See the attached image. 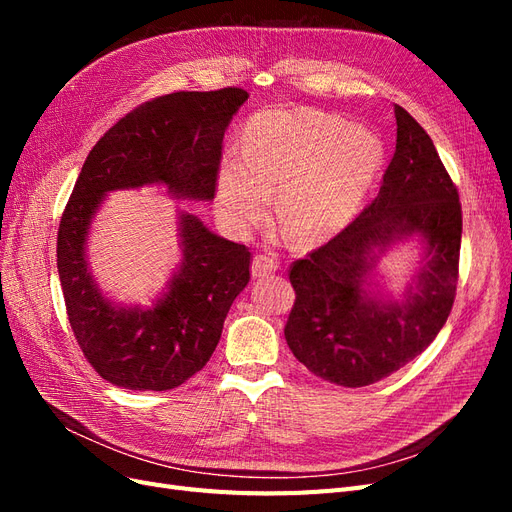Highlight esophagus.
<instances>
[{
    "label": "esophagus",
    "instance_id": "obj_1",
    "mask_svg": "<svg viewBox=\"0 0 512 512\" xmlns=\"http://www.w3.org/2000/svg\"><path fill=\"white\" fill-rule=\"evenodd\" d=\"M277 271V258L273 254H258L252 260V275L254 277H269Z\"/></svg>",
    "mask_w": 512,
    "mask_h": 512
}]
</instances>
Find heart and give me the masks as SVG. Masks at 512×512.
Segmentation results:
<instances>
[{
    "mask_svg": "<svg viewBox=\"0 0 512 512\" xmlns=\"http://www.w3.org/2000/svg\"><path fill=\"white\" fill-rule=\"evenodd\" d=\"M384 149L374 130L318 108H271L247 121L243 153L230 151L218 170L224 222L247 235L277 218L297 243L342 232L376 181Z\"/></svg>",
    "mask_w": 512,
    "mask_h": 512,
    "instance_id": "b5f03b06",
    "label": "heart"
}]
</instances>
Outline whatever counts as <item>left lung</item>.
<instances>
[{"instance_id": "8db88e82", "label": "left lung", "mask_w": 512, "mask_h": 512, "mask_svg": "<svg viewBox=\"0 0 512 512\" xmlns=\"http://www.w3.org/2000/svg\"><path fill=\"white\" fill-rule=\"evenodd\" d=\"M397 143L378 196L307 258L292 262L286 342L312 374L367 386L421 354L451 314L461 247V203L429 134L395 104ZM418 236L422 269L399 302L373 288L380 253Z\"/></svg>"}]
</instances>
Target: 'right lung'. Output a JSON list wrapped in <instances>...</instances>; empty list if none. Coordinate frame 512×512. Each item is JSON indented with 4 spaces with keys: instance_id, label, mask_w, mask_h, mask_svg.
I'll return each instance as SVG.
<instances>
[{
    "instance_id": "right-lung-1",
    "label": "right lung",
    "mask_w": 512,
    "mask_h": 512,
    "mask_svg": "<svg viewBox=\"0 0 512 512\" xmlns=\"http://www.w3.org/2000/svg\"><path fill=\"white\" fill-rule=\"evenodd\" d=\"M247 91H177L121 117L81 168L57 232L68 320L98 374L130 391H168L203 369L232 301L250 282V250L179 213L181 265L151 307L108 301L87 262V235L108 192L164 185L173 198L213 200L228 123Z\"/></svg>"
}]
</instances>
